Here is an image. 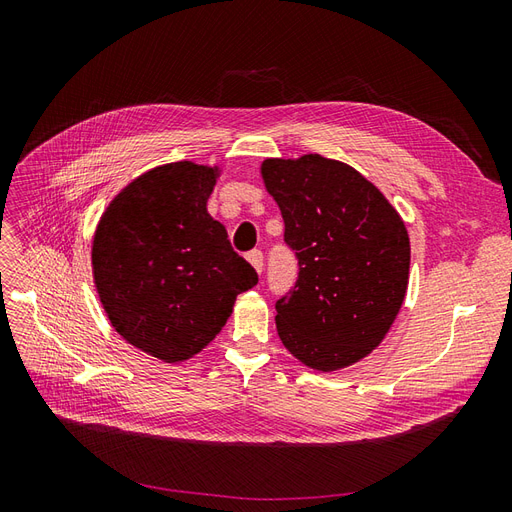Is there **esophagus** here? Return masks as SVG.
<instances>
[{
	"instance_id": "obj_1",
	"label": "esophagus",
	"mask_w": 512,
	"mask_h": 512,
	"mask_svg": "<svg viewBox=\"0 0 512 512\" xmlns=\"http://www.w3.org/2000/svg\"><path fill=\"white\" fill-rule=\"evenodd\" d=\"M247 260H250V265L262 273V262H265V258H262V252L260 250H252L250 254H247Z\"/></svg>"
}]
</instances>
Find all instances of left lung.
<instances>
[{
  "mask_svg": "<svg viewBox=\"0 0 512 512\" xmlns=\"http://www.w3.org/2000/svg\"><path fill=\"white\" fill-rule=\"evenodd\" d=\"M299 260L277 299V335L292 356L335 371L378 348L408 290L410 239L389 200L352 166L309 153L260 166Z\"/></svg>",
  "mask_w": 512,
  "mask_h": 512,
  "instance_id": "8db88e82",
  "label": "left lung"
}]
</instances>
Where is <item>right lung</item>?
<instances>
[{
	"mask_svg": "<svg viewBox=\"0 0 512 512\" xmlns=\"http://www.w3.org/2000/svg\"><path fill=\"white\" fill-rule=\"evenodd\" d=\"M218 166L173 162L128 183L106 207L91 265L104 312L134 348L164 363L203 350L237 294L258 284L207 213Z\"/></svg>",
	"mask_w": 512,
	"mask_h": 512,
	"instance_id": "1",
	"label": "right lung"
}]
</instances>
